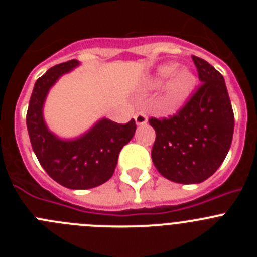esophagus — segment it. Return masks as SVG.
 I'll return each mask as SVG.
<instances>
[{
  "instance_id": "34e87169",
  "label": "esophagus",
  "mask_w": 257,
  "mask_h": 257,
  "mask_svg": "<svg viewBox=\"0 0 257 257\" xmlns=\"http://www.w3.org/2000/svg\"><path fill=\"white\" fill-rule=\"evenodd\" d=\"M134 118H135V122L138 126H143V124L148 122V117H147V114L144 112H138L134 115Z\"/></svg>"
}]
</instances>
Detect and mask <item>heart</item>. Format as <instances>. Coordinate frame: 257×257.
I'll return each mask as SVG.
<instances>
[{"instance_id": "heart-1", "label": "heart", "mask_w": 257, "mask_h": 257, "mask_svg": "<svg viewBox=\"0 0 257 257\" xmlns=\"http://www.w3.org/2000/svg\"><path fill=\"white\" fill-rule=\"evenodd\" d=\"M167 81L165 87V103L167 106H178L187 100L196 87V76L188 68H179L175 63L158 67L152 76L149 85L160 87Z\"/></svg>"}]
</instances>
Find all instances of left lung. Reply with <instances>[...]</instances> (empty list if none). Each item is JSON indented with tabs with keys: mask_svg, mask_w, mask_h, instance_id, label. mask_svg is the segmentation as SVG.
<instances>
[{
	"mask_svg": "<svg viewBox=\"0 0 257 257\" xmlns=\"http://www.w3.org/2000/svg\"><path fill=\"white\" fill-rule=\"evenodd\" d=\"M192 59L201 87L178 114L149 119L156 130L152 161L162 176L180 184L210 178L225 160L234 131L224 77L203 59Z\"/></svg>",
	"mask_w": 257,
	"mask_h": 257,
	"instance_id": "obj_1",
	"label": "left lung"
}]
</instances>
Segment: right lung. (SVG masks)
<instances>
[{
  "label": "right lung",
  "mask_w": 257,
  "mask_h": 257,
  "mask_svg": "<svg viewBox=\"0 0 257 257\" xmlns=\"http://www.w3.org/2000/svg\"><path fill=\"white\" fill-rule=\"evenodd\" d=\"M79 61H65L50 68L33 87L27 128L38 162L51 179L69 189H90L112 178L123 145L133 139L134 119L121 124L101 118L76 139H60L49 130L44 119V104L50 88L63 74L78 67Z\"/></svg>",
  "instance_id": "1"
}]
</instances>
